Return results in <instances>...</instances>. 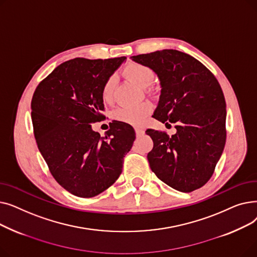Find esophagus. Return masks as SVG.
<instances>
[{
    "mask_svg": "<svg viewBox=\"0 0 257 257\" xmlns=\"http://www.w3.org/2000/svg\"><path fill=\"white\" fill-rule=\"evenodd\" d=\"M143 133H144V130H143V129H141V128H136V134H137V137L142 136Z\"/></svg>",
    "mask_w": 257,
    "mask_h": 257,
    "instance_id": "1",
    "label": "esophagus"
}]
</instances>
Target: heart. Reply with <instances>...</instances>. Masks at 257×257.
I'll use <instances>...</instances> for the list:
<instances>
[{
  "mask_svg": "<svg viewBox=\"0 0 257 257\" xmlns=\"http://www.w3.org/2000/svg\"><path fill=\"white\" fill-rule=\"evenodd\" d=\"M124 75L137 83L139 86L146 89L147 92L152 93L153 88L150 86L155 80V73L151 67L138 62H129L123 70ZM115 88V78L110 76L106 80L102 88V99L109 103L113 99ZM152 111V105L149 102H143L134 106H119L112 111V117L121 123L138 126Z\"/></svg>",
  "mask_w": 257,
  "mask_h": 257,
  "instance_id": "heart-1",
  "label": "heart"
}]
</instances>
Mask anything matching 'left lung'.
I'll list each match as a JSON object with an SVG mask.
<instances>
[{"mask_svg":"<svg viewBox=\"0 0 257 257\" xmlns=\"http://www.w3.org/2000/svg\"><path fill=\"white\" fill-rule=\"evenodd\" d=\"M157 74L161 94L154 117L177 132L148 129L152 172L169 186L191 193L212 176L226 142V102L217 78L193 56L163 50L132 56Z\"/></svg>","mask_w":257,"mask_h":257,"instance_id":"1","label":"left lung"}]
</instances>
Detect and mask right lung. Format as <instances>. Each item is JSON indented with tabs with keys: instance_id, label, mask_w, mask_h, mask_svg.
Here are the masks:
<instances>
[{
	"instance_id": "1",
	"label": "right lung",
	"mask_w": 257,
	"mask_h": 257,
	"mask_svg": "<svg viewBox=\"0 0 257 257\" xmlns=\"http://www.w3.org/2000/svg\"><path fill=\"white\" fill-rule=\"evenodd\" d=\"M126 57L75 58L40 82L31 101L38 149L52 176L69 193L91 198L119 177L136 140L129 125L113 120L102 138L91 124L105 118L102 88Z\"/></svg>"
}]
</instances>
